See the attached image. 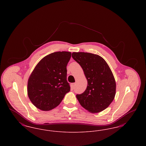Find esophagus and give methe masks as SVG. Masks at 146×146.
<instances>
[{
	"label": "esophagus",
	"mask_w": 146,
	"mask_h": 146,
	"mask_svg": "<svg viewBox=\"0 0 146 146\" xmlns=\"http://www.w3.org/2000/svg\"><path fill=\"white\" fill-rule=\"evenodd\" d=\"M75 85H76V84L75 83H73L72 84V88H74Z\"/></svg>",
	"instance_id": "esophagus-1"
}]
</instances>
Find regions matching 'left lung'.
Instances as JSON below:
<instances>
[{"label": "left lung", "instance_id": "obj_1", "mask_svg": "<svg viewBox=\"0 0 146 146\" xmlns=\"http://www.w3.org/2000/svg\"><path fill=\"white\" fill-rule=\"evenodd\" d=\"M72 56L83 68L88 81L85 91L76 95L79 102L92 113L104 111L112 102L116 93V83L110 67L98 55L74 52Z\"/></svg>", "mask_w": 146, "mask_h": 146}]
</instances>
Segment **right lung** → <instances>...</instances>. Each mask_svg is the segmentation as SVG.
<instances>
[{
	"label": "right lung",
	"mask_w": 146,
	"mask_h": 146,
	"mask_svg": "<svg viewBox=\"0 0 146 146\" xmlns=\"http://www.w3.org/2000/svg\"><path fill=\"white\" fill-rule=\"evenodd\" d=\"M71 52L58 51L45 56L29 77L27 94L38 109L48 111L58 106L70 91L67 81V65Z\"/></svg>",
	"instance_id": "obj_1"
}]
</instances>
